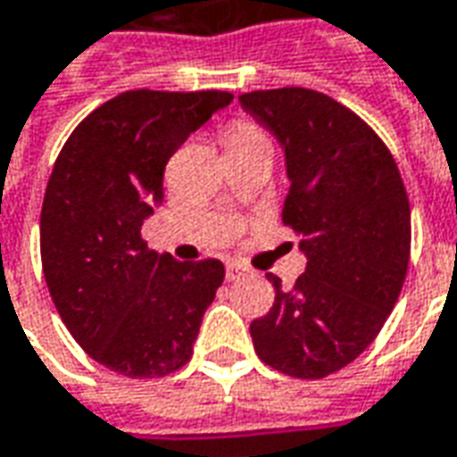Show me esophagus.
<instances>
[{"label":"esophagus","instance_id":"esophagus-1","mask_svg":"<svg viewBox=\"0 0 457 457\" xmlns=\"http://www.w3.org/2000/svg\"><path fill=\"white\" fill-rule=\"evenodd\" d=\"M246 274H249V269L244 264H238V262H228L226 264V278L228 281H238V278H244Z\"/></svg>","mask_w":457,"mask_h":457}]
</instances>
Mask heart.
Here are the masks:
<instances>
[{
  "mask_svg": "<svg viewBox=\"0 0 457 457\" xmlns=\"http://www.w3.org/2000/svg\"><path fill=\"white\" fill-rule=\"evenodd\" d=\"M256 136H262L256 125L238 120V122H234V125H228V130H226V145L238 143V140H246V137H256Z\"/></svg>",
  "mask_w": 457,
  "mask_h": 457,
  "instance_id": "heart-1",
  "label": "heart"
}]
</instances>
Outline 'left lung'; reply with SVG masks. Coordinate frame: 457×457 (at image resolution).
I'll return each instance as SVG.
<instances>
[{
    "label": "left lung",
    "instance_id": "obj_1",
    "mask_svg": "<svg viewBox=\"0 0 457 457\" xmlns=\"http://www.w3.org/2000/svg\"><path fill=\"white\" fill-rule=\"evenodd\" d=\"M241 105L287 153L281 221L302 236L307 271L251 321L259 360L321 379L362 354L393 312L410 262V198L390 148L350 107L307 87L244 93Z\"/></svg>",
    "mask_w": 457,
    "mask_h": 457
}]
</instances>
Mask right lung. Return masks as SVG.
Returning <instances> with one entry per match:
<instances>
[{"label":"right lung","instance_id":"1","mask_svg":"<svg viewBox=\"0 0 457 457\" xmlns=\"http://www.w3.org/2000/svg\"><path fill=\"white\" fill-rule=\"evenodd\" d=\"M231 93L130 90L93 110L60 150L39 216L52 302L82 350L133 379L191 360L221 262H176L145 246L140 226L163 201L168 158Z\"/></svg>","mask_w":457,"mask_h":457}]
</instances>
